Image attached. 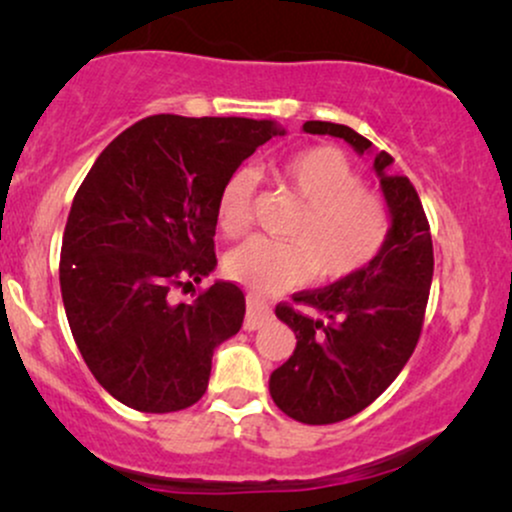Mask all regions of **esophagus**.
Here are the masks:
<instances>
[{
    "label": "esophagus",
    "instance_id": "esophagus-1",
    "mask_svg": "<svg viewBox=\"0 0 512 512\" xmlns=\"http://www.w3.org/2000/svg\"><path fill=\"white\" fill-rule=\"evenodd\" d=\"M274 313L262 298L257 296H248V315H245V330H260V327L267 325L272 320Z\"/></svg>",
    "mask_w": 512,
    "mask_h": 512
}]
</instances>
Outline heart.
<instances>
[{"label": "heart", "instance_id": "b5f03b06", "mask_svg": "<svg viewBox=\"0 0 512 512\" xmlns=\"http://www.w3.org/2000/svg\"><path fill=\"white\" fill-rule=\"evenodd\" d=\"M276 180L303 204L286 231L291 240L252 238L228 255L231 279L262 293L317 281L349 279L370 267L392 236V211L378 192L363 187V175L334 146L296 151L276 168ZM252 178L238 170L216 199V226L226 238L248 233Z\"/></svg>", "mask_w": 512, "mask_h": 512}]
</instances>
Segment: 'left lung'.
Masks as SVG:
<instances>
[{"mask_svg":"<svg viewBox=\"0 0 512 512\" xmlns=\"http://www.w3.org/2000/svg\"><path fill=\"white\" fill-rule=\"evenodd\" d=\"M310 134H332L358 154L366 137L346 125L310 120ZM392 156L375 154L392 236L370 267L332 286L301 291L276 305L296 334V351L269 378L274 404L310 426L337 424L373 404L414 354L433 279V240L424 204L407 175H390Z\"/></svg>","mask_w":512,"mask_h":512,"instance_id":"8db88e82","label":"left lung"}]
</instances>
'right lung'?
<instances>
[{"label": "right lung", "instance_id": "right-lung-1", "mask_svg": "<svg viewBox=\"0 0 512 512\" xmlns=\"http://www.w3.org/2000/svg\"><path fill=\"white\" fill-rule=\"evenodd\" d=\"M284 134L248 117L151 115L103 149L76 190L60 286L93 378L146 414L192 407L211 356L238 334L245 293L231 281L192 291L216 267V199L257 146Z\"/></svg>", "mask_w": 512, "mask_h": 512}]
</instances>
